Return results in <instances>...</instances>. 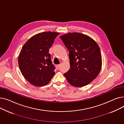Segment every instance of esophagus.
Returning <instances> with one entry per match:
<instances>
[{"label": "esophagus", "mask_w": 124, "mask_h": 124, "mask_svg": "<svg viewBox=\"0 0 124 124\" xmlns=\"http://www.w3.org/2000/svg\"><path fill=\"white\" fill-rule=\"evenodd\" d=\"M60 66H61V65H57V66H56V69H57V70H58L60 68Z\"/></svg>", "instance_id": "esophagus-1"}]
</instances>
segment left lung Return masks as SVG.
<instances>
[{
    "label": "left lung",
    "instance_id": "8db88e82",
    "mask_svg": "<svg viewBox=\"0 0 124 124\" xmlns=\"http://www.w3.org/2000/svg\"><path fill=\"white\" fill-rule=\"evenodd\" d=\"M60 38L69 51L70 68L64 76L74 86L87 85L101 69V55L98 45L88 36L78 32L65 34Z\"/></svg>",
    "mask_w": 124,
    "mask_h": 124
}]
</instances>
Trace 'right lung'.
Instances as JSON below:
<instances>
[{
    "mask_svg": "<svg viewBox=\"0 0 124 124\" xmlns=\"http://www.w3.org/2000/svg\"><path fill=\"white\" fill-rule=\"evenodd\" d=\"M59 34L41 32L32 36L23 46L18 56V66L24 78L32 85H47L55 75V67L49 51Z\"/></svg>",
    "mask_w": 124,
    "mask_h": 124,
    "instance_id": "add662e5",
    "label": "right lung"
}]
</instances>
